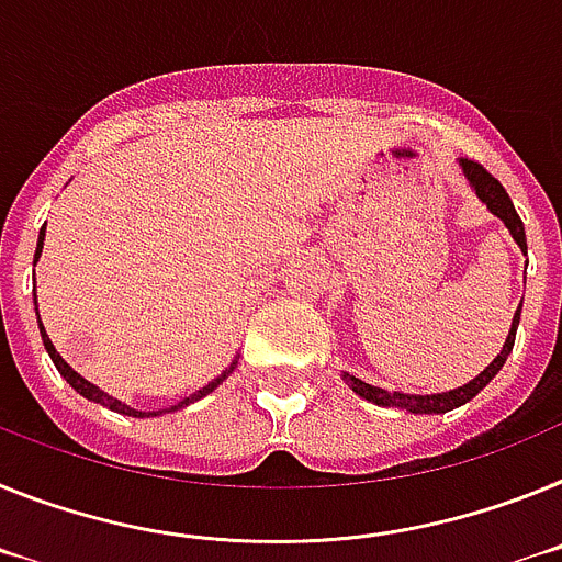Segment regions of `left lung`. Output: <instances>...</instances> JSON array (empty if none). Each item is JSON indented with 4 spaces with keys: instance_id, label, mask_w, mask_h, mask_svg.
Returning a JSON list of instances; mask_svg holds the SVG:
<instances>
[{
    "instance_id": "1",
    "label": "left lung",
    "mask_w": 562,
    "mask_h": 562,
    "mask_svg": "<svg viewBox=\"0 0 562 562\" xmlns=\"http://www.w3.org/2000/svg\"><path fill=\"white\" fill-rule=\"evenodd\" d=\"M461 169H463V175H467V180L472 183V189H475L477 198L484 200L486 209H490L492 214H497V217L506 223V228L512 232L515 243L524 248V254H526L524 221L517 217L509 194H506V189L501 187V180L492 178L484 166L477 164V160H470V158L461 160ZM517 322H520V308L515 311V319H512V330H509V336H506L504 350L497 353L495 362H492L490 368L484 370V373L477 375V379H472L470 384H463V387H458V390H450V393H436V396H407V393H387V390H382V387L364 384L362 379H356V375H350V373H345V382H348V387H353V393H359V396L368 398V402H373V404H382V407L407 409V413H447V409L461 407V404L470 402L472 396H477V393H481V390H484L486 384L492 382V379H495L497 370L504 368L506 356H509L512 348H515Z\"/></svg>"
}]
</instances>
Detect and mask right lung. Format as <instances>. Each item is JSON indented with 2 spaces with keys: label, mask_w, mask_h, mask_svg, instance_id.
<instances>
[{
  "label": "right lung",
  "mask_w": 562,
  "mask_h": 562,
  "mask_svg": "<svg viewBox=\"0 0 562 562\" xmlns=\"http://www.w3.org/2000/svg\"><path fill=\"white\" fill-rule=\"evenodd\" d=\"M42 240H45V228H42V232H38L36 260H38V254H42V246H45V243H42ZM36 260H33V262H36ZM33 296H36V291H33ZM38 330H42V341H45V348H47V353H50L53 364H56V368H58V373L65 375V379H67V384H70V387L76 390V393H81V396H85V398H90V402H95V404H104V407L115 409V413H124V416H133V418H149V416H160V413H175V409L187 407V404H192V402H198V398L209 396V393H212V390L217 387V384H221L223 379H226V375H228V373H221V375H217V379H214L212 384H206V387H203V390H198V393H192V396H189V398H183V402L172 404V407H166V409H149V413H140V409L126 407V404H121L119 398L106 396L104 390H99V387H95V384H90V382H87V379H81V375H78L76 370H72L70 364H67L65 359H61V356L56 353V348H53L50 336H47V334H45V328H42V319H38ZM234 364H237V362H234ZM228 370H232V368H228Z\"/></svg>",
  "instance_id": "add662e5"
}]
</instances>
